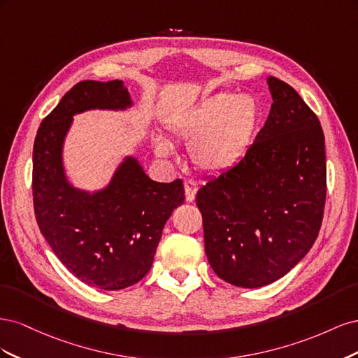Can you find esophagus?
Instances as JSON below:
<instances>
[{
    "label": "esophagus",
    "mask_w": 358,
    "mask_h": 358,
    "mask_svg": "<svg viewBox=\"0 0 358 358\" xmlns=\"http://www.w3.org/2000/svg\"><path fill=\"white\" fill-rule=\"evenodd\" d=\"M183 187H185V197L187 201L191 203L196 199V192H197V183L192 182V180H185L183 182Z\"/></svg>",
    "instance_id": "34e87169"
}]
</instances>
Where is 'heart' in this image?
I'll list each match as a JSON object with an SVG mask.
<instances>
[{"label":"heart","instance_id":"heart-1","mask_svg":"<svg viewBox=\"0 0 358 358\" xmlns=\"http://www.w3.org/2000/svg\"><path fill=\"white\" fill-rule=\"evenodd\" d=\"M262 119L255 96L221 92L203 100L199 107L173 119L170 131L189 140V157L199 170L220 175L234 167L251 146ZM155 150L161 157L173 152L166 137H155Z\"/></svg>","mask_w":358,"mask_h":358}]
</instances>
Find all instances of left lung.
Returning a JSON list of instances; mask_svg holds the SVG:
<instances>
[{"instance_id":"1","label":"left lung","mask_w":358,"mask_h":358,"mask_svg":"<svg viewBox=\"0 0 358 358\" xmlns=\"http://www.w3.org/2000/svg\"><path fill=\"white\" fill-rule=\"evenodd\" d=\"M267 83L273 103L254 143L196 197L213 272L242 288L287 275L318 237L326 206L320 119L288 83Z\"/></svg>"}]
</instances>
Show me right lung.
<instances>
[{"mask_svg": "<svg viewBox=\"0 0 358 358\" xmlns=\"http://www.w3.org/2000/svg\"><path fill=\"white\" fill-rule=\"evenodd\" d=\"M131 104L122 80L76 83L38 127L32 150V200L41 234L70 272L101 289L137 284L152 266L162 229L185 200L180 179L150 180L127 158L110 185L92 194L73 188L61 149L74 113L125 109Z\"/></svg>", "mask_w": 358, "mask_h": 358, "instance_id": "obj_1", "label": "right lung"}]
</instances>
